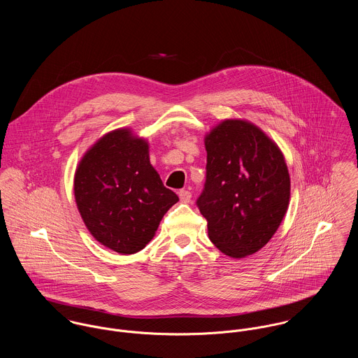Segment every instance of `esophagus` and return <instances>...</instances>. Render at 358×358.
I'll list each match as a JSON object with an SVG mask.
<instances>
[{"instance_id": "esophagus-1", "label": "esophagus", "mask_w": 358, "mask_h": 358, "mask_svg": "<svg viewBox=\"0 0 358 358\" xmlns=\"http://www.w3.org/2000/svg\"><path fill=\"white\" fill-rule=\"evenodd\" d=\"M179 199H180L182 203L187 204V203H190V200H192V193H190L189 190H180V192H179Z\"/></svg>"}]
</instances>
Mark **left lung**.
Masks as SVG:
<instances>
[{
  "instance_id": "8db88e82",
  "label": "left lung",
  "mask_w": 358,
  "mask_h": 358,
  "mask_svg": "<svg viewBox=\"0 0 358 358\" xmlns=\"http://www.w3.org/2000/svg\"><path fill=\"white\" fill-rule=\"evenodd\" d=\"M206 175L197 206L215 247L231 257L257 252L289 203V173L277 145L257 127L226 120L205 138Z\"/></svg>"
}]
</instances>
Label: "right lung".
<instances>
[{
	"mask_svg": "<svg viewBox=\"0 0 358 358\" xmlns=\"http://www.w3.org/2000/svg\"><path fill=\"white\" fill-rule=\"evenodd\" d=\"M74 196L91 234L122 255L143 250L179 201L152 166L148 142L128 129L104 135L87 152L76 171Z\"/></svg>",
	"mask_w": 358,
	"mask_h": 358,
	"instance_id": "add662e5",
	"label": "right lung"
}]
</instances>
